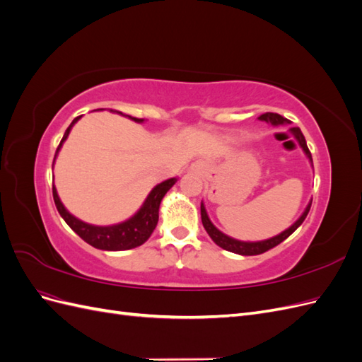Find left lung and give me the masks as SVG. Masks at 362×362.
Wrapping results in <instances>:
<instances>
[{"label": "left lung", "mask_w": 362, "mask_h": 362, "mask_svg": "<svg viewBox=\"0 0 362 362\" xmlns=\"http://www.w3.org/2000/svg\"><path fill=\"white\" fill-rule=\"evenodd\" d=\"M258 119H259V120H266V122H270L272 125H284V124H288V119L282 117V116L278 115V113H264V115H261ZM291 133L294 134L296 140L299 141V145L302 146V149H303V152L306 154V157H308L310 161L313 163L311 152H310L308 146H306V140H305V137H303V134H302L300 128H296V127L291 128ZM311 204H313V199L310 201L308 205H306L303 214H302V216L298 218V221H296L288 229H286V231H282L281 234H278V235H275V237L267 238V240H262V242H240V240H235V238H233V237H229V235L223 234L222 231H218V229L211 223L210 217H208V214H206V211H205L204 202H201V218H202V225H204V228H205V231L208 233V235L211 237V240H213V242H214L217 246H221V247L225 249V250L234 252V254H238V255H259V254H264V252H267L269 249L278 246V245L282 243L286 238H288V237L296 231V229H298V228L303 223L305 217L308 216V213H310Z\"/></svg>", "instance_id": "left-lung-1"}]
</instances>
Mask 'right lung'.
<instances>
[{"label":"right lung","mask_w":362,"mask_h":362,"mask_svg":"<svg viewBox=\"0 0 362 362\" xmlns=\"http://www.w3.org/2000/svg\"><path fill=\"white\" fill-rule=\"evenodd\" d=\"M103 110V108H100ZM113 112V110H110ZM120 113V112H117ZM81 116L75 117L72 120V124L68 127V129L64 131V136L60 141V145L56 151V156H54V160H56L59 151L63 145V141L68 139L71 128L75 125L76 120H78ZM134 122H144V119H137V117H131ZM177 182V178H170L163 181L160 184H157L154 189L151 190V193L148 194V198L145 199L144 205L140 206V210L133 216L129 217L128 221L117 223V225H110V226H96V225H90L86 223L80 218H76L75 216H72L64 205L62 204L56 187L52 185V198L54 202H56L57 210L60 213V216L64 218L72 231L78 234L86 243H89L90 246L96 247V249H103V250H128L137 247L140 245H144L146 240L151 237L152 231H154L157 222H158V210H160V204L161 199L164 198L172 185Z\"/></svg>","instance_id":"add662e5"}]
</instances>
